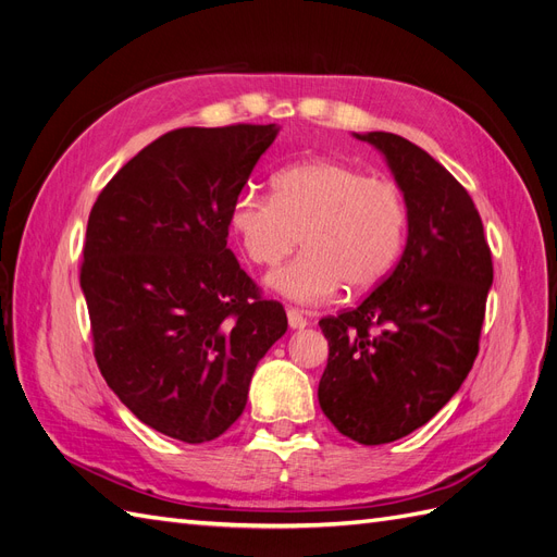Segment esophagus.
Listing matches in <instances>:
<instances>
[{
	"label": "esophagus",
	"instance_id": "esophagus-1",
	"mask_svg": "<svg viewBox=\"0 0 557 557\" xmlns=\"http://www.w3.org/2000/svg\"><path fill=\"white\" fill-rule=\"evenodd\" d=\"M288 323H290V327L293 330H301V327H307L309 325V320H307V315L301 313L299 309H288Z\"/></svg>",
	"mask_w": 557,
	"mask_h": 557
}]
</instances>
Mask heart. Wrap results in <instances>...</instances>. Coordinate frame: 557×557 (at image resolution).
Listing matches in <instances>:
<instances>
[{
	"label": "heart",
	"instance_id": "b5f03b06",
	"mask_svg": "<svg viewBox=\"0 0 557 557\" xmlns=\"http://www.w3.org/2000/svg\"><path fill=\"white\" fill-rule=\"evenodd\" d=\"M230 221L252 264L276 267L305 244L269 285L301 305H323L344 283L350 293H364L391 274L409 213L395 183L336 160H307L285 166L274 195L242 190Z\"/></svg>",
	"mask_w": 557,
	"mask_h": 557
}]
</instances>
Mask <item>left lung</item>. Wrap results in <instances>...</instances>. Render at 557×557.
Instances as JSON below:
<instances>
[{"label":"left lung","instance_id":"left-lung-1","mask_svg":"<svg viewBox=\"0 0 557 557\" xmlns=\"http://www.w3.org/2000/svg\"><path fill=\"white\" fill-rule=\"evenodd\" d=\"M356 137L391 164L409 237L356 309L320 318L330 358L318 401L348 440L379 446L425 425L460 391L479 356L493 256L474 201L446 166L399 134Z\"/></svg>","mask_w":557,"mask_h":557}]
</instances>
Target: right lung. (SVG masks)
<instances>
[{"instance_id": "1", "label": "right lung", "mask_w": 557, "mask_h": 557, "mask_svg": "<svg viewBox=\"0 0 557 557\" xmlns=\"http://www.w3.org/2000/svg\"><path fill=\"white\" fill-rule=\"evenodd\" d=\"M276 132H166L104 185L88 218L81 288L99 372L141 423L185 444L242 416L260 358L288 330L283 305L227 248L234 199Z\"/></svg>"}]
</instances>
